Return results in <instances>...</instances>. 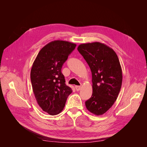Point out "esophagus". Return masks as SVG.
<instances>
[{
    "instance_id": "obj_1",
    "label": "esophagus",
    "mask_w": 147,
    "mask_h": 147,
    "mask_svg": "<svg viewBox=\"0 0 147 147\" xmlns=\"http://www.w3.org/2000/svg\"><path fill=\"white\" fill-rule=\"evenodd\" d=\"M75 90H76L77 91H80V90L82 86H75Z\"/></svg>"
}]
</instances>
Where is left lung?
<instances>
[{"label": "left lung", "mask_w": 147, "mask_h": 147, "mask_svg": "<svg viewBox=\"0 0 147 147\" xmlns=\"http://www.w3.org/2000/svg\"><path fill=\"white\" fill-rule=\"evenodd\" d=\"M77 50L92 73V94L85 102L88 111L102 115L112 107L121 90L122 69L116 53L100 42L80 44Z\"/></svg>", "instance_id": "8db88e82"}]
</instances>
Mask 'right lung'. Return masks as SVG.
Here are the masks:
<instances>
[{"instance_id":"right-lung-1","label":"right lung","mask_w":147,"mask_h":147,"mask_svg":"<svg viewBox=\"0 0 147 147\" xmlns=\"http://www.w3.org/2000/svg\"><path fill=\"white\" fill-rule=\"evenodd\" d=\"M76 44L54 40L39 51L30 70V80L37 104L48 114L56 115L64 108L72 90L65 84L62 66Z\"/></svg>"}]
</instances>
